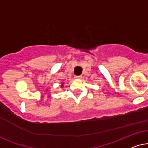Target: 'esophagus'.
<instances>
[{
    "instance_id": "esophagus-1",
    "label": "esophagus",
    "mask_w": 148,
    "mask_h": 148,
    "mask_svg": "<svg viewBox=\"0 0 148 148\" xmlns=\"http://www.w3.org/2000/svg\"><path fill=\"white\" fill-rule=\"evenodd\" d=\"M81 78H82L81 76H74V78H75V79H80Z\"/></svg>"
}]
</instances>
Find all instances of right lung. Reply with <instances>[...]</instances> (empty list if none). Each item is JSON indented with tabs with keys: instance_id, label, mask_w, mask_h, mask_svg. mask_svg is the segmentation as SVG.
I'll use <instances>...</instances> for the list:
<instances>
[{
	"instance_id": "right-lung-1",
	"label": "right lung",
	"mask_w": 148,
	"mask_h": 148,
	"mask_svg": "<svg viewBox=\"0 0 148 148\" xmlns=\"http://www.w3.org/2000/svg\"><path fill=\"white\" fill-rule=\"evenodd\" d=\"M64 86V85H63V84H62V86Z\"/></svg>"
}]
</instances>
